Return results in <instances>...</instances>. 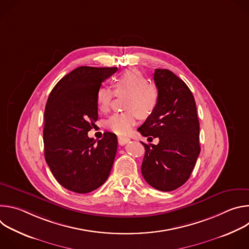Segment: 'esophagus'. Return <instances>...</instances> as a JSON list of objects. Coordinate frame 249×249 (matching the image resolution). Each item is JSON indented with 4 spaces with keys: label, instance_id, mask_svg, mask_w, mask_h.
<instances>
[{
    "label": "esophagus",
    "instance_id": "esophagus-1",
    "mask_svg": "<svg viewBox=\"0 0 249 249\" xmlns=\"http://www.w3.org/2000/svg\"><path fill=\"white\" fill-rule=\"evenodd\" d=\"M129 142H130V138H128V137H119L118 138V144L120 146L126 145L127 143H129Z\"/></svg>",
    "mask_w": 249,
    "mask_h": 249
}]
</instances>
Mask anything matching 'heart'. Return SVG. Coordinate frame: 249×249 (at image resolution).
Returning a JSON list of instances; mask_svg holds the SVG:
<instances>
[{
  "instance_id": "1",
  "label": "heart",
  "mask_w": 249,
  "mask_h": 249,
  "mask_svg": "<svg viewBox=\"0 0 249 249\" xmlns=\"http://www.w3.org/2000/svg\"><path fill=\"white\" fill-rule=\"evenodd\" d=\"M116 95H125L124 106L127 110L123 113L113 114L106 121V128L119 136H127L141 118H148L158 107L160 92L158 88L148 83V79L139 71L129 69L113 79L112 82ZM113 90L100 86L95 92V100L100 111H107L111 104Z\"/></svg>"
}]
</instances>
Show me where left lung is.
<instances>
[{
  "instance_id": "1",
  "label": "left lung",
  "mask_w": 249,
  "mask_h": 249,
  "mask_svg": "<svg viewBox=\"0 0 249 249\" xmlns=\"http://www.w3.org/2000/svg\"><path fill=\"white\" fill-rule=\"evenodd\" d=\"M160 92L155 112L138 128L144 137L159 138L147 145L141 170L145 180L160 191H172L190 177L200 154V125L194 96L187 85L171 71L156 69Z\"/></svg>"
}]
</instances>
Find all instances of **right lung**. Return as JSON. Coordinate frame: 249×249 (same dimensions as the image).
Wrapping results in <instances>:
<instances>
[{"label": "right lung", "mask_w": 249, "mask_h": 249, "mask_svg": "<svg viewBox=\"0 0 249 249\" xmlns=\"http://www.w3.org/2000/svg\"><path fill=\"white\" fill-rule=\"evenodd\" d=\"M118 69L82 66L62 78L49 94L44 112V155L56 180L84 194L108 178L117 137L105 132L97 143L88 132L98 118L95 92Z\"/></svg>", "instance_id": "obj_1"}]
</instances>
